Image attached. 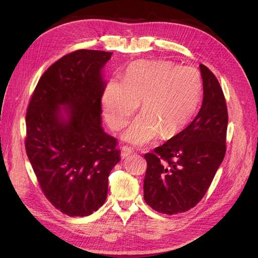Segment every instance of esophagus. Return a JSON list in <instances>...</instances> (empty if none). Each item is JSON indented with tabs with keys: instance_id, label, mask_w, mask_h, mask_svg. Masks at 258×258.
I'll return each instance as SVG.
<instances>
[{
	"instance_id": "34e87169",
	"label": "esophagus",
	"mask_w": 258,
	"mask_h": 258,
	"mask_svg": "<svg viewBox=\"0 0 258 258\" xmlns=\"http://www.w3.org/2000/svg\"><path fill=\"white\" fill-rule=\"evenodd\" d=\"M133 154V150L128 146H123L121 148V157H127Z\"/></svg>"
}]
</instances>
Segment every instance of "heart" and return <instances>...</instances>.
<instances>
[{
    "instance_id": "heart-1",
    "label": "heart",
    "mask_w": 258,
    "mask_h": 258,
    "mask_svg": "<svg viewBox=\"0 0 258 258\" xmlns=\"http://www.w3.org/2000/svg\"><path fill=\"white\" fill-rule=\"evenodd\" d=\"M203 83L192 67L168 60L132 63L124 81L111 80L102 95L103 114L114 131L123 127L142 101L143 113L123 134L124 140L146 145L160 135L171 138L191 121L202 100Z\"/></svg>"
}]
</instances>
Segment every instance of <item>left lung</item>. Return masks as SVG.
Masks as SVG:
<instances>
[{
    "instance_id": "obj_1",
    "label": "left lung",
    "mask_w": 258,
    "mask_h": 258,
    "mask_svg": "<svg viewBox=\"0 0 258 258\" xmlns=\"http://www.w3.org/2000/svg\"><path fill=\"white\" fill-rule=\"evenodd\" d=\"M202 106L185 130L144 158V200L154 210L178 214L194 208L206 191L226 154L228 110L215 75L200 64Z\"/></svg>"
}]
</instances>
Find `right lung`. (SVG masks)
I'll list each match as a JSON object with an SVG mask.
<instances>
[{
  "label": "right lung",
  "instance_id": "add662e5",
  "mask_svg": "<svg viewBox=\"0 0 258 258\" xmlns=\"http://www.w3.org/2000/svg\"><path fill=\"white\" fill-rule=\"evenodd\" d=\"M112 54L80 49L62 56L39 78L27 107V156L47 200L69 216L104 204L120 160L117 139L101 127V69Z\"/></svg>",
  "mask_w": 258,
  "mask_h": 258
}]
</instances>
